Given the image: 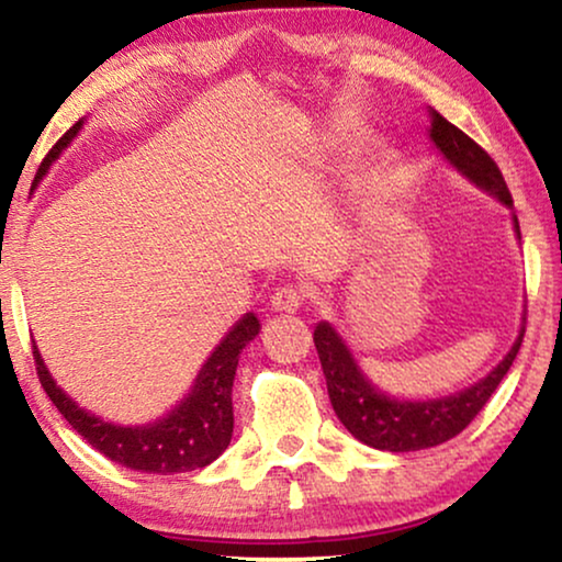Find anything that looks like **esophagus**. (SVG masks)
I'll return each mask as SVG.
<instances>
[{
	"label": "esophagus",
	"instance_id": "esophagus-1",
	"mask_svg": "<svg viewBox=\"0 0 562 562\" xmlns=\"http://www.w3.org/2000/svg\"><path fill=\"white\" fill-rule=\"evenodd\" d=\"M302 304H304L302 291H296V289H291V286H283V289H279L271 296V304H268V306H271V312L294 314V312L302 310Z\"/></svg>",
	"mask_w": 562,
	"mask_h": 562
}]
</instances>
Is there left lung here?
I'll list each match as a JSON object with an SVG mask.
<instances>
[{
    "label": "left lung",
    "mask_w": 562,
    "mask_h": 562,
    "mask_svg": "<svg viewBox=\"0 0 562 562\" xmlns=\"http://www.w3.org/2000/svg\"><path fill=\"white\" fill-rule=\"evenodd\" d=\"M427 135L435 143V148L440 150V156L463 179L471 181L475 189L486 191L496 202H502L506 210H514L504 176L488 153L479 143H473L463 130H458L452 122L445 120L440 112H435L432 106H429ZM512 225L514 233H517V240H521L519 222L514 212ZM521 337H525V317H521L519 335L512 342L509 352L471 386L448 396L398 398L386 394V391L368 379L356 356H352L350 345L342 340V335L337 333L333 322L322 319L314 327V345H317L322 373H325L327 381V394L337 419L342 422L345 429L356 440L368 445V448L386 452L427 450L463 432L512 368L519 352Z\"/></svg>",
    "instance_id": "8db88e82"
}]
</instances>
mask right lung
Returning <instances> with one entry per match:
<instances>
[{
    "label": "right lung",
    "mask_w": 562,
    "mask_h": 562,
    "mask_svg": "<svg viewBox=\"0 0 562 562\" xmlns=\"http://www.w3.org/2000/svg\"><path fill=\"white\" fill-rule=\"evenodd\" d=\"M83 120L68 130L60 140L53 145V150L45 156L43 166L37 168L35 183L43 181L48 168L56 164L60 153H64L79 130ZM260 333V322L252 312L243 314L227 335L222 337L212 356L204 360L199 368L194 383H191L189 394L179 404L171 406L164 417L156 422H145V425H114L106 422L89 409H83L58 386L53 379L48 366L33 345V356L37 366V375L45 394L56 404V409L64 414L68 425L87 440L91 448L102 452L114 463L130 468V471L140 473H187L204 468L217 460L227 450L233 440V381L237 371V360L245 345Z\"/></svg>",
    "instance_id": "right-lung-1"
}]
</instances>
